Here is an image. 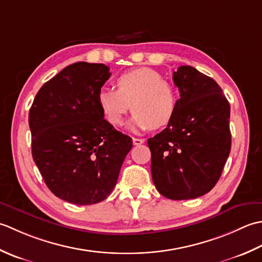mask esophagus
Here are the masks:
<instances>
[{
  "label": "esophagus",
  "mask_w": 262,
  "mask_h": 262,
  "mask_svg": "<svg viewBox=\"0 0 262 262\" xmlns=\"http://www.w3.org/2000/svg\"><path fill=\"white\" fill-rule=\"evenodd\" d=\"M132 141H133V145H135V146H139V145H142V143H145V139L132 138Z\"/></svg>",
  "instance_id": "34e87169"
}]
</instances>
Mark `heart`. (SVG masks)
Listing matches in <instances>:
<instances>
[{
    "label": "heart",
    "instance_id": "1",
    "mask_svg": "<svg viewBox=\"0 0 262 262\" xmlns=\"http://www.w3.org/2000/svg\"><path fill=\"white\" fill-rule=\"evenodd\" d=\"M115 89L103 88L97 103L106 121L114 126L124 123L131 108L135 112L130 130L142 131L167 125L178 107V93L172 83L149 68L133 69L115 79Z\"/></svg>",
    "mask_w": 262,
    "mask_h": 262
}]
</instances>
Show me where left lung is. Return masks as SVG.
<instances>
[{
	"label": "left lung",
	"mask_w": 262,
	"mask_h": 262,
	"mask_svg": "<svg viewBox=\"0 0 262 262\" xmlns=\"http://www.w3.org/2000/svg\"><path fill=\"white\" fill-rule=\"evenodd\" d=\"M178 107L166 129L148 139L151 175L159 193L172 200L208 193L231 151L229 103L210 77L190 66L173 73Z\"/></svg>",
	"instance_id": "1"
}]
</instances>
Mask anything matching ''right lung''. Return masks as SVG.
Instances as JSON below:
<instances>
[{
    "label": "right lung",
    "instance_id": "add662e5",
    "mask_svg": "<svg viewBox=\"0 0 262 262\" xmlns=\"http://www.w3.org/2000/svg\"><path fill=\"white\" fill-rule=\"evenodd\" d=\"M110 77L105 64L73 63L42 84L29 111L34 162L53 193L73 205L107 198L132 148L97 103Z\"/></svg>",
    "mask_w": 262,
    "mask_h": 262
}]
</instances>
